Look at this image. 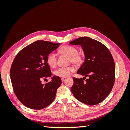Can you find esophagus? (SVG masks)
<instances>
[{"mask_svg": "<svg viewBox=\"0 0 130 130\" xmlns=\"http://www.w3.org/2000/svg\"><path fill=\"white\" fill-rule=\"evenodd\" d=\"M65 80H66V78H61V80H62V82L64 81Z\"/></svg>", "mask_w": 130, "mask_h": 130, "instance_id": "esophagus-1", "label": "esophagus"}]
</instances>
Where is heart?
<instances>
[{"label":"heart","mask_w":130,"mask_h":130,"mask_svg":"<svg viewBox=\"0 0 130 130\" xmlns=\"http://www.w3.org/2000/svg\"><path fill=\"white\" fill-rule=\"evenodd\" d=\"M60 52L69 57L70 61L72 63L78 64L82 62V57L78 54L77 49L74 46L70 45H65L62 46L60 50ZM46 62L51 67H55L57 64V58L55 53H52L47 57ZM75 69L74 67H62L57 69L55 72V75L58 77L65 78L70 75L74 72Z\"/></svg>","instance_id":"b5f03b06"}]
</instances>
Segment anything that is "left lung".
I'll return each instance as SVG.
<instances>
[{
  "mask_svg": "<svg viewBox=\"0 0 130 130\" xmlns=\"http://www.w3.org/2000/svg\"><path fill=\"white\" fill-rule=\"evenodd\" d=\"M69 44L81 45L85 56V62L77 72L85 77H73V95L88 105L101 103L111 92L115 84V63L111 53L101 43L88 37H79ZM86 77L89 78L84 81Z\"/></svg>",
  "mask_w": 130,
  "mask_h": 130,
  "instance_id": "1",
  "label": "left lung"
}]
</instances>
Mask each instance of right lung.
<instances>
[{
    "mask_svg": "<svg viewBox=\"0 0 130 130\" xmlns=\"http://www.w3.org/2000/svg\"><path fill=\"white\" fill-rule=\"evenodd\" d=\"M60 44L37 41L25 46L15 57L10 69L11 81L15 95L26 107L41 109L55 99L62 84L61 78L54 76L45 85L42 84L41 80L52 76L47 57Z\"/></svg>",
    "mask_w": 130,
    "mask_h": 130,
    "instance_id": "1",
    "label": "right lung"
}]
</instances>
